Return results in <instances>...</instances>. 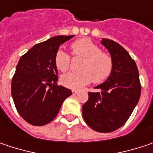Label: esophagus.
<instances>
[{
  "mask_svg": "<svg viewBox=\"0 0 153 153\" xmlns=\"http://www.w3.org/2000/svg\"><path fill=\"white\" fill-rule=\"evenodd\" d=\"M72 93H73L74 94H78V93H79V91L76 90V89H73V90H72Z\"/></svg>",
  "mask_w": 153,
  "mask_h": 153,
  "instance_id": "esophagus-1",
  "label": "esophagus"
}]
</instances>
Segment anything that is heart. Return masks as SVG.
<instances>
[{
    "label": "heart",
    "mask_w": 153,
    "mask_h": 153,
    "mask_svg": "<svg viewBox=\"0 0 153 153\" xmlns=\"http://www.w3.org/2000/svg\"><path fill=\"white\" fill-rule=\"evenodd\" d=\"M74 56L83 58L80 72H70L61 76L60 81L66 88L79 89L93 80L102 83L112 73L113 60L109 54L102 51L101 48L93 41L87 38L79 39L71 45ZM70 55L64 50L57 51L54 63L58 70L65 72L70 66Z\"/></svg>",
    "instance_id": "1"
}]
</instances>
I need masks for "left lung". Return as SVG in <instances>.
<instances>
[{"instance_id":"1","label":"left lung","mask_w":153,"mask_h":153,"mask_svg":"<svg viewBox=\"0 0 153 153\" xmlns=\"http://www.w3.org/2000/svg\"><path fill=\"white\" fill-rule=\"evenodd\" d=\"M102 45L109 51L113 69L96 93H88L82 116L94 131L108 133L122 127L131 117L141 94L137 65L128 51L117 42L103 38Z\"/></svg>"}]
</instances>
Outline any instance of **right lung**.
Masks as SVG:
<instances>
[{
	"instance_id": "add662e5",
	"label": "right lung",
	"mask_w": 153,
	"mask_h": 153,
	"mask_svg": "<svg viewBox=\"0 0 153 153\" xmlns=\"http://www.w3.org/2000/svg\"><path fill=\"white\" fill-rule=\"evenodd\" d=\"M74 36H57L39 43L22 55L12 79L11 94L19 115L34 126L57 117L72 91L59 86L54 57L60 45Z\"/></svg>"
}]
</instances>
